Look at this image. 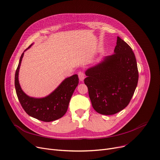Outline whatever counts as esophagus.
I'll list each match as a JSON object with an SVG mask.
<instances>
[{"mask_svg": "<svg viewBox=\"0 0 160 160\" xmlns=\"http://www.w3.org/2000/svg\"><path fill=\"white\" fill-rule=\"evenodd\" d=\"M78 76H79V79L81 81H82L85 79V74L82 73V72H79L78 73Z\"/></svg>", "mask_w": 160, "mask_h": 160, "instance_id": "obj_1", "label": "esophagus"}]
</instances>
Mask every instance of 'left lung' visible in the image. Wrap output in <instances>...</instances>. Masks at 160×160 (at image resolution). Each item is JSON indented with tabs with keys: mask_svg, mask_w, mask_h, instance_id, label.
<instances>
[{
	"mask_svg": "<svg viewBox=\"0 0 160 160\" xmlns=\"http://www.w3.org/2000/svg\"><path fill=\"white\" fill-rule=\"evenodd\" d=\"M114 54L85 72L84 80L94 110L113 115L129 104L138 80L136 58L128 44L118 37Z\"/></svg>",
	"mask_w": 160,
	"mask_h": 160,
	"instance_id": "8db88e82",
	"label": "left lung"
}]
</instances>
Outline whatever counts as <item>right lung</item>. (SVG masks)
Instances as JSON below:
<instances>
[{
  "instance_id": "add662e5",
  "label": "right lung",
  "mask_w": 160,
  "mask_h": 160,
  "mask_svg": "<svg viewBox=\"0 0 160 160\" xmlns=\"http://www.w3.org/2000/svg\"><path fill=\"white\" fill-rule=\"evenodd\" d=\"M31 46L25 49L24 52ZM24 52L20 57L15 73L16 91L22 108L29 116L45 122L61 118L66 113L70 99L78 85V75L75 74L65 79L52 93L46 97L41 98L30 97L22 91L18 80L19 69Z\"/></svg>"
}]
</instances>
